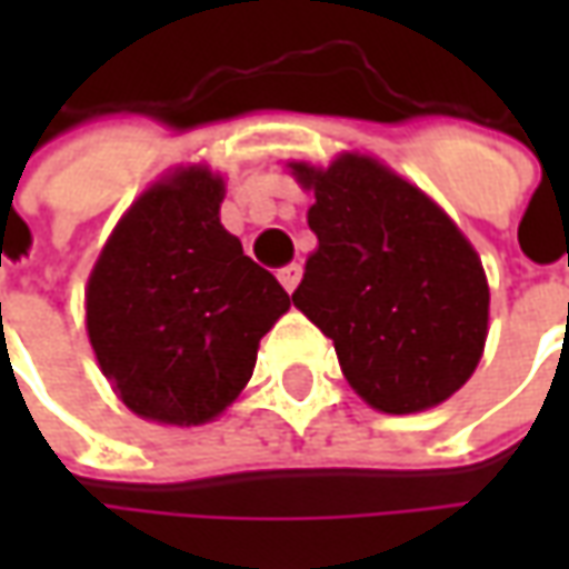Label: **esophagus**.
Segmentation results:
<instances>
[{
  "label": "esophagus",
  "mask_w": 569,
  "mask_h": 569,
  "mask_svg": "<svg viewBox=\"0 0 569 569\" xmlns=\"http://www.w3.org/2000/svg\"><path fill=\"white\" fill-rule=\"evenodd\" d=\"M280 283H283L286 292H296L298 280H301V264H286V268H280Z\"/></svg>",
  "instance_id": "1"
}]
</instances>
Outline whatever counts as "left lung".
Wrapping results in <instances>:
<instances>
[{"label":"left lung","instance_id":"obj_1","mask_svg":"<svg viewBox=\"0 0 569 569\" xmlns=\"http://www.w3.org/2000/svg\"><path fill=\"white\" fill-rule=\"evenodd\" d=\"M292 170L313 188L308 224L320 240L296 308L332 338L369 406L411 415L445 402L476 371L488 335L476 249L420 188L371 158Z\"/></svg>","mask_w":569,"mask_h":569}]
</instances>
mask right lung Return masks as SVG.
<instances>
[{"label":"right lung","mask_w":569,"mask_h":569,"mask_svg":"<svg viewBox=\"0 0 569 569\" xmlns=\"http://www.w3.org/2000/svg\"><path fill=\"white\" fill-rule=\"evenodd\" d=\"M224 186L188 167L118 222L88 280L100 369L140 418L198 427L247 387L264 332L289 310L271 271L219 222Z\"/></svg>","instance_id":"right-lung-1"}]
</instances>
